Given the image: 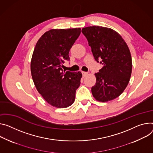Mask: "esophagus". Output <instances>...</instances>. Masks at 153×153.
<instances>
[{"mask_svg":"<svg viewBox=\"0 0 153 153\" xmlns=\"http://www.w3.org/2000/svg\"><path fill=\"white\" fill-rule=\"evenodd\" d=\"M82 73L83 77H85V76H87V75L88 74V73H87V72H85V71H82Z\"/></svg>","mask_w":153,"mask_h":153,"instance_id":"esophagus-1","label":"esophagus"}]
</instances>
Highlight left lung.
I'll list each match as a JSON object with an SVG mask.
<instances>
[{
	"mask_svg": "<svg viewBox=\"0 0 153 153\" xmlns=\"http://www.w3.org/2000/svg\"><path fill=\"white\" fill-rule=\"evenodd\" d=\"M87 38L96 61L103 66L94 74L96 84L92 94L100 102L112 101L118 97L129 84L132 63L129 49L115 30L101 26L82 29Z\"/></svg>",
	"mask_w": 153,
	"mask_h": 153,
	"instance_id": "obj_1",
	"label": "left lung"
}]
</instances>
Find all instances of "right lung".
Segmentation results:
<instances>
[{"label":"right lung","mask_w":153,"mask_h":153,"mask_svg":"<svg viewBox=\"0 0 153 153\" xmlns=\"http://www.w3.org/2000/svg\"><path fill=\"white\" fill-rule=\"evenodd\" d=\"M80 34V28L51 29L41 36L35 47L30 63L36 88L45 101L57 108L73 104L80 84L81 72L63 71L64 60Z\"/></svg>","instance_id":"add662e5"}]
</instances>
